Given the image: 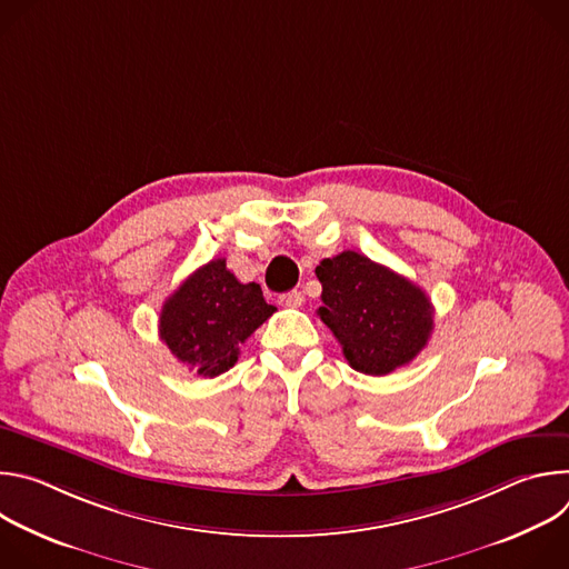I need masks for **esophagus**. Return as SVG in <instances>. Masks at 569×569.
I'll list each match as a JSON object with an SVG mask.
<instances>
[{
  "mask_svg": "<svg viewBox=\"0 0 569 569\" xmlns=\"http://www.w3.org/2000/svg\"><path fill=\"white\" fill-rule=\"evenodd\" d=\"M279 303L286 306V308H299L303 303V295L299 290H290V292H283L279 297Z\"/></svg>",
  "mask_w": 569,
  "mask_h": 569,
  "instance_id": "obj_1",
  "label": "esophagus"
}]
</instances>
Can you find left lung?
<instances>
[{"label":"left lung","mask_w":569,"mask_h":569,"mask_svg":"<svg viewBox=\"0 0 569 569\" xmlns=\"http://www.w3.org/2000/svg\"><path fill=\"white\" fill-rule=\"evenodd\" d=\"M315 274L321 283L317 315L356 371L387 376L426 349L435 308L417 283L351 250L323 259Z\"/></svg>","instance_id":"left-lung-1"}]
</instances>
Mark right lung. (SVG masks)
Listing matches in <instances>:
<instances>
[{"label": "right lung", "mask_w": 569, "mask_h": 569, "mask_svg": "<svg viewBox=\"0 0 569 569\" xmlns=\"http://www.w3.org/2000/svg\"><path fill=\"white\" fill-rule=\"evenodd\" d=\"M274 310L259 283H240L224 259H213L161 306L159 338L182 365L213 378L236 365L240 345Z\"/></svg>", "instance_id": "1"}]
</instances>
